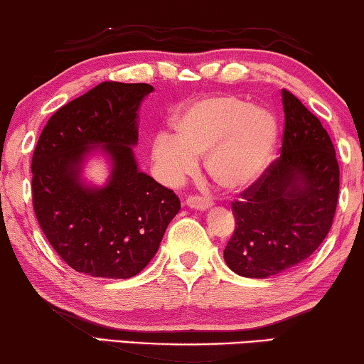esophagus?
Listing matches in <instances>:
<instances>
[{
  "instance_id": "esophagus-1",
  "label": "esophagus",
  "mask_w": 364,
  "mask_h": 364,
  "mask_svg": "<svg viewBox=\"0 0 364 364\" xmlns=\"http://www.w3.org/2000/svg\"><path fill=\"white\" fill-rule=\"evenodd\" d=\"M187 206L193 208V210H196V211H206L211 208V201L200 198V196H190V198L187 200Z\"/></svg>"
}]
</instances>
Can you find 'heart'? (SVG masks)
<instances>
[{
  "label": "heart",
  "mask_w": 364,
  "mask_h": 364,
  "mask_svg": "<svg viewBox=\"0 0 364 364\" xmlns=\"http://www.w3.org/2000/svg\"><path fill=\"white\" fill-rule=\"evenodd\" d=\"M172 130L174 136L158 134L151 143V158L166 181H183L203 158L208 177L228 193H240L258 181L279 136L272 112L234 95L193 101L172 121Z\"/></svg>",
  "instance_id": "b5f03b06"
}]
</instances>
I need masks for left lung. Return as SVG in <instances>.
<instances>
[{"mask_svg": "<svg viewBox=\"0 0 364 364\" xmlns=\"http://www.w3.org/2000/svg\"><path fill=\"white\" fill-rule=\"evenodd\" d=\"M281 158L232 203L224 259L242 277L267 279L309 258L332 225L338 198L336 150L319 119L282 90Z\"/></svg>", "mask_w": 364, "mask_h": 364, "instance_id": "1", "label": "left lung"}]
</instances>
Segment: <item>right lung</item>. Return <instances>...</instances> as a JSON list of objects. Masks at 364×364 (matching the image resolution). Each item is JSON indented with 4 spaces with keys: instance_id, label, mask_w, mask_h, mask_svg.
Instances as JSON below:
<instances>
[{
    "instance_id": "add662e5",
    "label": "right lung",
    "mask_w": 364,
    "mask_h": 364,
    "mask_svg": "<svg viewBox=\"0 0 364 364\" xmlns=\"http://www.w3.org/2000/svg\"><path fill=\"white\" fill-rule=\"evenodd\" d=\"M154 88L103 82L59 108L32 158V200L56 253L77 272L130 279L156 255L181 201L139 169V109ZM109 161L103 186L85 181L92 156Z\"/></svg>"
}]
</instances>
